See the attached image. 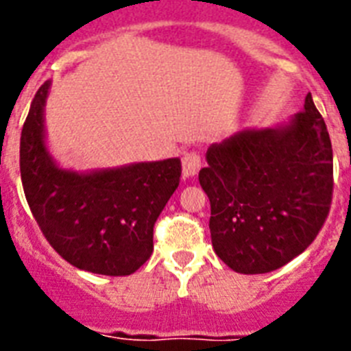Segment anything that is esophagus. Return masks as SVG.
Returning a JSON list of instances; mask_svg holds the SVG:
<instances>
[{"instance_id":"34e87169","label":"esophagus","mask_w":351,"mask_h":351,"mask_svg":"<svg viewBox=\"0 0 351 351\" xmlns=\"http://www.w3.org/2000/svg\"><path fill=\"white\" fill-rule=\"evenodd\" d=\"M202 167V160L197 153H186L182 156V175L184 178H195Z\"/></svg>"}]
</instances>
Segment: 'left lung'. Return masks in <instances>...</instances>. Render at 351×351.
<instances>
[{"label":"left lung","instance_id":"8db88e82","mask_svg":"<svg viewBox=\"0 0 351 351\" xmlns=\"http://www.w3.org/2000/svg\"><path fill=\"white\" fill-rule=\"evenodd\" d=\"M206 160L198 180L211 242L233 271L269 273L315 240L332 204L333 153L310 93L288 121L234 132L209 145Z\"/></svg>","mask_w":351,"mask_h":351}]
</instances>
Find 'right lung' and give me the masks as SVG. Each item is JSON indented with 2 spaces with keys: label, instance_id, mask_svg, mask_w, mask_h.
I'll return each mask as SVG.
<instances>
[{
  "label": "right lung",
  "instance_id": "add662e5",
  "mask_svg": "<svg viewBox=\"0 0 351 351\" xmlns=\"http://www.w3.org/2000/svg\"><path fill=\"white\" fill-rule=\"evenodd\" d=\"M41 85L21 129L19 171L36 222L49 244L85 271L131 275L153 253V228L180 184V158L74 171L47 147Z\"/></svg>",
  "mask_w": 351,
  "mask_h": 351
}]
</instances>
